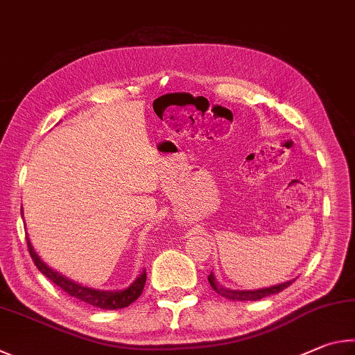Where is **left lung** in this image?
Here are the masks:
<instances>
[{
    "mask_svg": "<svg viewBox=\"0 0 355 355\" xmlns=\"http://www.w3.org/2000/svg\"><path fill=\"white\" fill-rule=\"evenodd\" d=\"M293 282H295V279H293V281H290V282L279 284V285H275V287H270V288L252 290V291H240V290H227L225 287H221V285L215 281L212 272L209 275L210 287H212L216 291V293L221 295L223 297H226V300H231V301H259V300H262V297L279 293V291H282L284 288L290 287V285Z\"/></svg>",
    "mask_w": 355,
    "mask_h": 355,
    "instance_id": "left-lung-1",
    "label": "left lung"
}]
</instances>
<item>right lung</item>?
<instances>
[{
    "mask_svg": "<svg viewBox=\"0 0 355 355\" xmlns=\"http://www.w3.org/2000/svg\"><path fill=\"white\" fill-rule=\"evenodd\" d=\"M23 214V212H21ZM26 243H28V251L31 254V259L35 263L37 268L45 275L49 281H51L54 285H58L59 288L65 291L67 295H70L76 300L90 304L93 307H99L104 310H116V309H123L128 307L129 304H132L137 297L141 295L143 288H145V282H146V270L141 271V275L135 279L134 284L128 287L126 290L121 291H99V290H93V288H87L83 287V285L74 284L73 281H68L67 277H64L59 272L53 271L49 266L42 262L39 256L34 252V248L31 245L29 239L26 237Z\"/></svg>",
    "mask_w": 355,
    "mask_h": 355,
    "instance_id": "obj_1",
    "label": "right lung"
}]
</instances>
